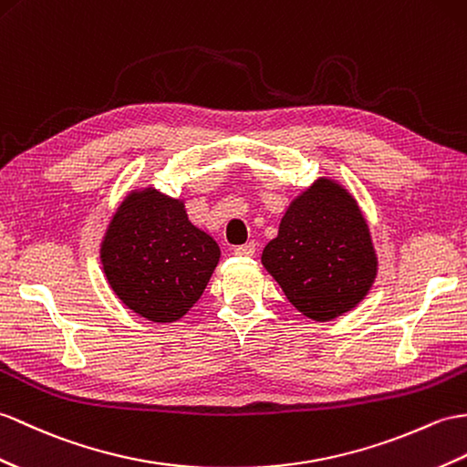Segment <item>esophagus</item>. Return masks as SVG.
Here are the masks:
<instances>
[{
	"label": "esophagus",
	"instance_id": "1",
	"mask_svg": "<svg viewBox=\"0 0 467 467\" xmlns=\"http://www.w3.org/2000/svg\"><path fill=\"white\" fill-rule=\"evenodd\" d=\"M256 251V244L254 243H246V244H241V246H234L233 253L236 256H253Z\"/></svg>",
	"mask_w": 467,
	"mask_h": 467
}]
</instances>
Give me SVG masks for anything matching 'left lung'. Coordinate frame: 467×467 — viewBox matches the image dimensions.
I'll list each match as a JSON object with an SVG mask.
<instances>
[{
    "label": "left lung",
    "instance_id": "obj_1",
    "mask_svg": "<svg viewBox=\"0 0 467 467\" xmlns=\"http://www.w3.org/2000/svg\"><path fill=\"white\" fill-rule=\"evenodd\" d=\"M263 265L292 306L312 320L348 312L370 290L376 256L356 201L320 179L290 204Z\"/></svg>",
    "mask_w": 467,
    "mask_h": 467
}]
</instances>
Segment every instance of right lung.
<instances>
[{
	"instance_id": "right-lung-1",
	"label": "right lung",
	"mask_w": 467,
	"mask_h": 467,
	"mask_svg": "<svg viewBox=\"0 0 467 467\" xmlns=\"http://www.w3.org/2000/svg\"><path fill=\"white\" fill-rule=\"evenodd\" d=\"M219 254V244L189 221L182 202L155 189L129 194L101 246L115 295L153 322H175L194 306Z\"/></svg>"
}]
</instances>
